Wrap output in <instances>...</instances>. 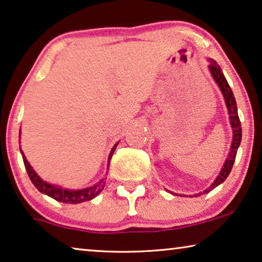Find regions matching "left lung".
<instances>
[{
  "mask_svg": "<svg viewBox=\"0 0 262 262\" xmlns=\"http://www.w3.org/2000/svg\"><path fill=\"white\" fill-rule=\"evenodd\" d=\"M208 67H209L210 73H211V75H213V78H214V80L216 81V84L219 85L220 90H221V92L223 94V98H225L227 108H228L230 125H232V128H233V142H232V146H230V152H229L228 157H227L226 162H225V165H223V168L221 170V172L219 173V176L216 177L214 183L211 184L209 188L206 189L204 191L200 192V194H196L195 197L197 195L200 196L201 194H207V192L213 190L214 188H216L217 185L221 184L222 182L226 181V178L228 177L230 171H232L233 164L235 162V157H236V152H237L238 146H240L241 137H242L241 122H240V118H238V115H237V106H236V101H235V97L233 94V91H232V89H230L228 81H227L226 77L222 73L221 68H220V66L217 65V63H216L215 60L210 59V63H209V66H208Z\"/></svg>",
  "mask_w": 262,
  "mask_h": 262,
  "instance_id": "8db88e82",
  "label": "left lung"
}]
</instances>
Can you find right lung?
<instances>
[{
  "instance_id": "obj_1",
  "label": "right lung",
  "mask_w": 262,
  "mask_h": 262,
  "mask_svg": "<svg viewBox=\"0 0 262 262\" xmlns=\"http://www.w3.org/2000/svg\"><path fill=\"white\" fill-rule=\"evenodd\" d=\"M117 145H118V143H117L116 145L112 147L111 152H110L108 165H110V159H111L113 152H115ZM20 151H21L22 158H24L26 170H27L28 176L30 178V181H32V183L35 185V188L40 192H42V194H46L47 196L52 197V199L59 201V202H62V203H81V202H85V201H90V200L94 199L96 196L99 195L100 191L103 190L104 187H105V178L100 180V182H98V183L94 184L93 187L80 189V190H70V189L58 187V185L49 184V183H47V182L41 180L40 176L37 175L35 171H34V169L32 168V165H30L28 163L27 158H26V156L24 155V152H22L21 149H20ZM107 169H108V166H107Z\"/></svg>"
}]
</instances>
